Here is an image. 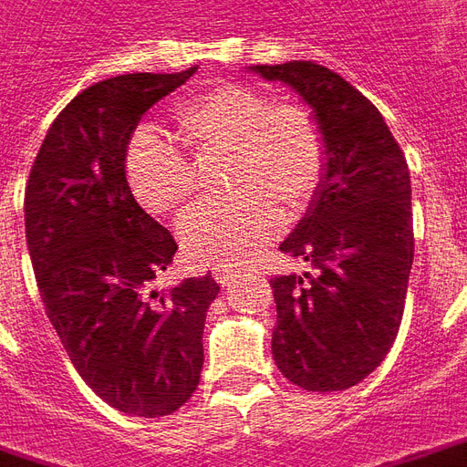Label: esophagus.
<instances>
[{"mask_svg": "<svg viewBox=\"0 0 467 467\" xmlns=\"http://www.w3.org/2000/svg\"><path fill=\"white\" fill-rule=\"evenodd\" d=\"M213 275H216V281H219V284L231 285L234 281H236L238 271H236V268H231V266H216V268H213Z\"/></svg>", "mask_w": 467, "mask_h": 467, "instance_id": "34e87169", "label": "esophagus"}]
</instances>
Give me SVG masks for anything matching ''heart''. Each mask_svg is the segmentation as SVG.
<instances>
[{"mask_svg":"<svg viewBox=\"0 0 467 467\" xmlns=\"http://www.w3.org/2000/svg\"><path fill=\"white\" fill-rule=\"evenodd\" d=\"M176 121L201 154H229V201L192 211L179 226L186 256L236 266L304 213L321 189L328 149L318 119L298 101L271 104L264 91L221 84L183 99ZM126 182L151 213H179L193 199V166L154 131H139L124 156Z\"/></svg>","mask_w":467,"mask_h":467,"instance_id":"obj_1","label":"heart"}]
</instances>
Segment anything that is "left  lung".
Masks as SVG:
<instances>
[{"label":"left lung","instance_id":"1","mask_svg":"<svg viewBox=\"0 0 467 467\" xmlns=\"http://www.w3.org/2000/svg\"><path fill=\"white\" fill-rule=\"evenodd\" d=\"M308 104L326 136L328 166L316 199L281 244L313 274L271 278L274 360L304 390L356 386L398 336L413 266L406 156L368 99L313 61L248 67Z\"/></svg>","mask_w":467,"mask_h":467}]
</instances>
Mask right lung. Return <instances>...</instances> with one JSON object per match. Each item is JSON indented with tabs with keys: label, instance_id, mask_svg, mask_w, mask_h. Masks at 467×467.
<instances>
[{
	"label": "right lung",
	"instance_id": "right-lung-1",
	"mask_svg": "<svg viewBox=\"0 0 467 467\" xmlns=\"http://www.w3.org/2000/svg\"><path fill=\"white\" fill-rule=\"evenodd\" d=\"M196 69L121 74L77 94L44 136L24 193L26 246L54 331L84 383L139 418L192 398L219 296L211 274L156 291L179 246L136 203L124 171L141 117Z\"/></svg>",
	"mask_w": 467,
	"mask_h": 467
}]
</instances>
